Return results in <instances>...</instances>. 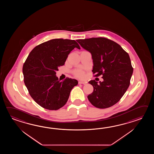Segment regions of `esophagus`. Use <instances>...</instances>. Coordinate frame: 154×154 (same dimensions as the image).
<instances>
[{"instance_id":"34e87169","label":"esophagus","mask_w":154,"mask_h":154,"mask_svg":"<svg viewBox=\"0 0 154 154\" xmlns=\"http://www.w3.org/2000/svg\"><path fill=\"white\" fill-rule=\"evenodd\" d=\"M79 84H84V85H85V84H86V82H83V81H79L78 82Z\"/></svg>"}]
</instances>
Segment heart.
Instances as JSON below:
<instances>
[{
	"instance_id": "obj_1",
	"label": "heart",
	"mask_w": 154,
	"mask_h": 154,
	"mask_svg": "<svg viewBox=\"0 0 154 154\" xmlns=\"http://www.w3.org/2000/svg\"><path fill=\"white\" fill-rule=\"evenodd\" d=\"M74 74H75L77 76H78V77H82V76H83V75H84L83 72H82V70H75V71L74 72Z\"/></svg>"
}]
</instances>
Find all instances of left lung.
I'll return each instance as SVG.
<instances>
[{"label": "left lung", "instance_id": "1", "mask_svg": "<svg viewBox=\"0 0 154 154\" xmlns=\"http://www.w3.org/2000/svg\"><path fill=\"white\" fill-rule=\"evenodd\" d=\"M91 54L92 72L102 75L103 82H88L94 91L88 96L92 105L98 108L110 107L117 103L130 85L133 68L129 56L118 43L104 37L76 41Z\"/></svg>", "mask_w": 154, "mask_h": 154}]
</instances>
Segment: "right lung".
I'll list each match as a JSON object with an SVG mask.
<instances>
[{
    "label": "right lung",
    "instance_id": "obj_1",
    "mask_svg": "<svg viewBox=\"0 0 154 154\" xmlns=\"http://www.w3.org/2000/svg\"><path fill=\"white\" fill-rule=\"evenodd\" d=\"M80 49L75 40L53 39L35 47L25 63L24 82L29 95L37 103L49 110H57L66 105L75 79L60 81L56 76L58 67L64 64L69 53Z\"/></svg>",
    "mask_w": 154,
    "mask_h": 154
}]
</instances>
